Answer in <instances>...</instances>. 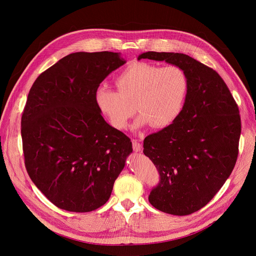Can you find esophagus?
Here are the masks:
<instances>
[{
  "mask_svg": "<svg viewBox=\"0 0 256 256\" xmlns=\"http://www.w3.org/2000/svg\"><path fill=\"white\" fill-rule=\"evenodd\" d=\"M132 149H134V152H142V146L140 142H138V140H132Z\"/></svg>",
  "mask_w": 256,
  "mask_h": 256,
  "instance_id": "1",
  "label": "esophagus"
}]
</instances>
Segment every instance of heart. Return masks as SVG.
<instances>
[{"label": "heart", "instance_id": "1", "mask_svg": "<svg viewBox=\"0 0 256 256\" xmlns=\"http://www.w3.org/2000/svg\"><path fill=\"white\" fill-rule=\"evenodd\" d=\"M116 90L100 85L95 102L101 114L114 128L124 130L136 110L140 112L134 128L151 124L163 128L172 124L181 114L190 91L186 72L178 66H161L148 62H134L116 77Z\"/></svg>", "mask_w": 256, "mask_h": 256}]
</instances>
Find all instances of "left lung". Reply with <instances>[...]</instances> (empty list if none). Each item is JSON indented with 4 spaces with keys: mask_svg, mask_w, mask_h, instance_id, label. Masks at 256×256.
<instances>
[{
    "mask_svg": "<svg viewBox=\"0 0 256 256\" xmlns=\"http://www.w3.org/2000/svg\"><path fill=\"white\" fill-rule=\"evenodd\" d=\"M140 58L165 60L188 76L190 91L179 118L144 140V154L160 174L150 204L170 214L186 216L216 196L236 164L239 108L221 76L192 56L148 52Z\"/></svg>",
    "mask_w": 256,
    "mask_h": 256,
    "instance_id": "1",
    "label": "left lung"
}]
</instances>
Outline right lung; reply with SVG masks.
<instances>
[{"label":"right lung","instance_id":"obj_1","mask_svg":"<svg viewBox=\"0 0 256 256\" xmlns=\"http://www.w3.org/2000/svg\"><path fill=\"white\" fill-rule=\"evenodd\" d=\"M126 64L118 52H74L33 83L21 118L25 167L54 206L87 212L110 198L116 179L132 152V142L109 126L95 92Z\"/></svg>","mask_w":256,"mask_h":256}]
</instances>
